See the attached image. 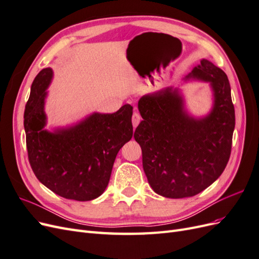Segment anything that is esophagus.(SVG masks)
Wrapping results in <instances>:
<instances>
[{"label":"esophagus","mask_w":259,"mask_h":259,"mask_svg":"<svg viewBox=\"0 0 259 259\" xmlns=\"http://www.w3.org/2000/svg\"><path fill=\"white\" fill-rule=\"evenodd\" d=\"M142 121V116H140V114L135 111L134 113H133V116H132V122H133V126L134 127H137V125L139 124V122Z\"/></svg>","instance_id":"1"}]
</instances>
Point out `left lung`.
<instances>
[{
    "label": "left lung",
    "mask_w": 259,
    "mask_h": 259,
    "mask_svg": "<svg viewBox=\"0 0 259 259\" xmlns=\"http://www.w3.org/2000/svg\"><path fill=\"white\" fill-rule=\"evenodd\" d=\"M185 80L209 83L210 112L201 119L191 116L179 90L166 88L139 99L143 121L134 133L149 185L170 199L193 197L222 175L236 125L229 80L221 68L202 59Z\"/></svg>",
    "instance_id": "left-lung-1"
}]
</instances>
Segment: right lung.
I'll return each mask as SVG.
<instances>
[{"instance_id": "obj_1", "label": "right lung", "mask_w": 259, "mask_h": 259, "mask_svg": "<svg viewBox=\"0 0 259 259\" xmlns=\"http://www.w3.org/2000/svg\"><path fill=\"white\" fill-rule=\"evenodd\" d=\"M53 70H41L31 85L23 125L28 158L36 178L62 198L91 201L110 180L115 156L133 136V107L114 113L94 112L81 122L54 132L44 130L48 88Z\"/></svg>"}]
</instances>
